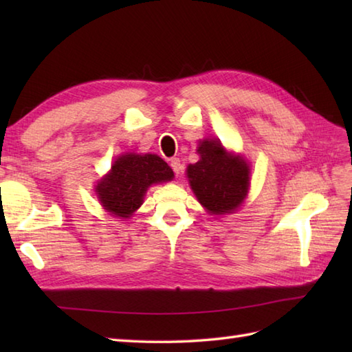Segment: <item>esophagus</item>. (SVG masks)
Wrapping results in <instances>:
<instances>
[{
	"mask_svg": "<svg viewBox=\"0 0 352 352\" xmlns=\"http://www.w3.org/2000/svg\"><path fill=\"white\" fill-rule=\"evenodd\" d=\"M169 164H170V168H172V170L175 172V174H180V170H182L180 159H177V157H174V159L169 160Z\"/></svg>",
	"mask_w": 352,
	"mask_h": 352,
	"instance_id": "esophagus-1",
	"label": "esophagus"
}]
</instances>
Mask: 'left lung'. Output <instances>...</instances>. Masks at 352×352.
<instances>
[{"label": "left lung", "mask_w": 352, "mask_h": 352, "mask_svg": "<svg viewBox=\"0 0 352 352\" xmlns=\"http://www.w3.org/2000/svg\"><path fill=\"white\" fill-rule=\"evenodd\" d=\"M198 153L199 162L188 168L198 201L213 214L234 212L248 192L250 166L241 157L230 155L218 140H204Z\"/></svg>", "instance_id": "left-lung-1"}]
</instances>
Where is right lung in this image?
<instances>
[{
    "label": "right lung",
    "instance_id": "obj_1",
    "mask_svg": "<svg viewBox=\"0 0 352 352\" xmlns=\"http://www.w3.org/2000/svg\"><path fill=\"white\" fill-rule=\"evenodd\" d=\"M174 172L155 154H125L116 159L109 175L96 186V193L107 212L119 218L129 216L140 207L149 186L169 182Z\"/></svg>",
    "mask_w": 352,
    "mask_h": 352
}]
</instances>
